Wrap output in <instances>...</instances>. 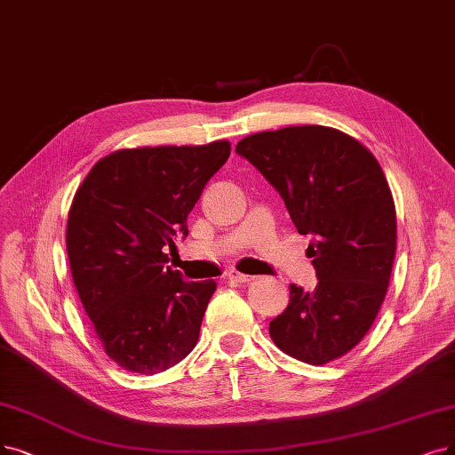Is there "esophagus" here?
Returning a JSON list of instances; mask_svg holds the SVG:
<instances>
[{
	"label": "esophagus",
	"instance_id": "obj_1",
	"mask_svg": "<svg viewBox=\"0 0 455 455\" xmlns=\"http://www.w3.org/2000/svg\"><path fill=\"white\" fill-rule=\"evenodd\" d=\"M229 280H233V282H239V283H248V282H251L253 280V276H250V275H243V272H237V270H229Z\"/></svg>",
	"mask_w": 455,
	"mask_h": 455
}]
</instances>
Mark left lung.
<instances>
[{
	"label": "left lung",
	"instance_id": "1",
	"mask_svg": "<svg viewBox=\"0 0 455 455\" xmlns=\"http://www.w3.org/2000/svg\"><path fill=\"white\" fill-rule=\"evenodd\" d=\"M275 187L317 275L314 291L289 285L270 321L278 347L321 366L366 336L387 297L395 256V207L377 158L331 126H285L243 138L237 148Z\"/></svg>",
	"mask_w": 455,
	"mask_h": 455
}]
</instances>
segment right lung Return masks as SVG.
Segmentation results:
<instances>
[{
    "label": "right lung",
    "instance_id": "1",
    "mask_svg": "<svg viewBox=\"0 0 455 455\" xmlns=\"http://www.w3.org/2000/svg\"><path fill=\"white\" fill-rule=\"evenodd\" d=\"M231 143L121 149L100 158L75 194L67 253L84 310L117 366L160 373L197 343L214 280L187 282L166 248Z\"/></svg>",
    "mask_w": 455,
    "mask_h": 455
}]
</instances>
